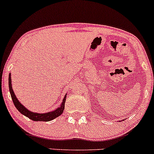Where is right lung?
Segmentation results:
<instances>
[{"label":"right lung","instance_id":"add662e5","mask_svg":"<svg viewBox=\"0 0 154 154\" xmlns=\"http://www.w3.org/2000/svg\"><path fill=\"white\" fill-rule=\"evenodd\" d=\"M8 86H9V91L10 94H11V99L13 100V103L14 104L15 107L22 114H23L25 116L28 117L29 119H31L32 121H35V122H49V121L53 120L57 117H58L59 116H60L62 113H63V110L65 109V100H66V95L64 97L63 103H62L61 105H60V108H58L57 109L55 110H53L51 112H49V113H32V112L30 111L29 110L26 109L25 107H24L23 105H22L20 103V102L17 100L16 95H15L13 89H12L11 86V74L9 73L8 75Z\"/></svg>","mask_w":154,"mask_h":154}]
</instances>
